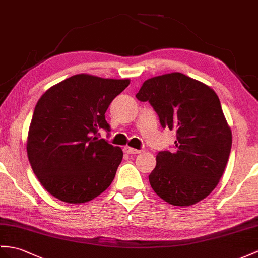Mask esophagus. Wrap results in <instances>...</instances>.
Masks as SVG:
<instances>
[{
	"instance_id": "34e87169",
	"label": "esophagus",
	"mask_w": 258,
	"mask_h": 258,
	"mask_svg": "<svg viewBox=\"0 0 258 258\" xmlns=\"http://www.w3.org/2000/svg\"><path fill=\"white\" fill-rule=\"evenodd\" d=\"M123 152L124 153H127V154H138V153H140L141 151L140 150H138V149H135V148H131V147H124L123 148Z\"/></svg>"
}]
</instances>
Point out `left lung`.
Returning <instances> with one entry per match:
<instances>
[{
    "mask_svg": "<svg viewBox=\"0 0 258 258\" xmlns=\"http://www.w3.org/2000/svg\"><path fill=\"white\" fill-rule=\"evenodd\" d=\"M136 97L149 100L162 127L177 134L174 152L156 155L149 175L152 189L173 206L188 207L205 199L222 177L232 146V131L216 92L172 72L144 81Z\"/></svg>",
    "mask_w": 258,
    "mask_h": 258,
    "instance_id": "8db88e82",
    "label": "left lung"
}]
</instances>
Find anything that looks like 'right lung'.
<instances>
[{
    "instance_id": "obj_1",
    "label": "right lung",
    "mask_w": 258,
    "mask_h": 258,
    "mask_svg": "<svg viewBox=\"0 0 258 258\" xmlns=\"http://www.w3.org/2000/svg\"><path fill=\"white\" fill-rule=\"evenodd\" d=\"M129 79L81 73L61 81L36 104L27 136V155L45 189L67 204H83L114 180L122 150L98 138L109 130L105 112Z\"/></svg>"
}]
</instances>
